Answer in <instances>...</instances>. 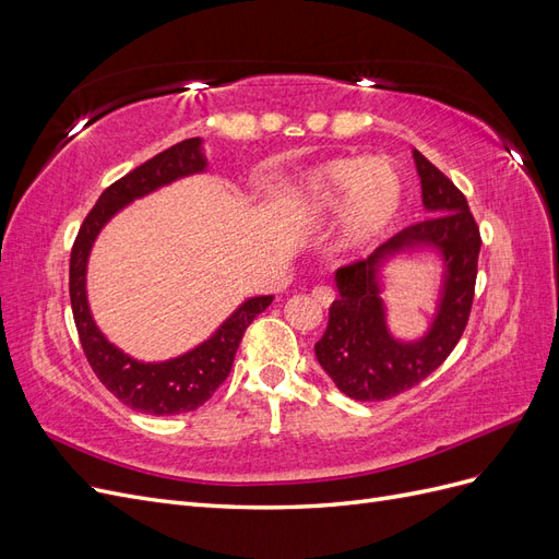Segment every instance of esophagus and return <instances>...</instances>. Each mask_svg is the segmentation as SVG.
Segmentation results:
<instances>
[{"instance_id": "esophagus-1", "label": "esophagus", "mask_w": 559, "mask_h": 559, "mask_svg": "<svg viewBox=\"0 0 559 559\" xmlns=\"http://www.w3.org/2000/svg\"><path fill=\"white\" fill-rule=\"evenodd\" d=\"M312 298L319 302L321 308H329L331 302H333V298H335V294H333L331 286L319 284V286H314V289H312Z\"/></svg>"}]
</instances>
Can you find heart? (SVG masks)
<instances>
[{"mask_svg": "<svg viewBox=\"0 0 559 559\" xmlns=\"http://www.w3.org/2000/svg\"><path fill=\"white\" fill-rule=\"evenodd\" d=\"M403 205V179L386 158H333L289 186L284 214L319 222L341 212V245L373 247L394 226Z\"/></svg>", "mask_w": 559, "mask_h": 559, "instance_id": "b5f03b06", "label": "heart"}]
</instances>
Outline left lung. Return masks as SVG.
Instances as JSON below:
<instances>
[{
    "mask_svg": "<svg viewBox=\"0 0 559 559\" xmlns=\"http://www.w3.org/2000/svg\"><path fill=\"white\" fill-rule=\"evenodd\" d=\"M429 216L396 233L368 259L337 267V298L329 326L314 345L317 361L354 401H386L429 378L460 343L473 306L480 230L464 193L413 151ZM429 246L444 257L447 275L435 324L425 338L401 344L385 329L379 265L386 255Z\"/></svg>",
    "mask_w": 559,
    "mask_h": 559,
    "instance_id": "obj_1",
    "label": "left lung"
}]
</instances>
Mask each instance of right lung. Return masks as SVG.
<instances>
[{
  "label": "right lung",
  "mask_w": 559,
  "mask_h": 559,
  "mask_svg": "<svg viewBox=\"0 0 559 559\" xmlns=\"http://www.w3.org/2000/svg\"><path fill=\"white\" fill-rule=\"evenodd\" d=\"M205 165L207 160L202 154V140L191 138L134 167L132 173L114 181L99 195L95 207L83 218L72 247L70 300L83 354H86L97 380L118 401L146 415H179L200 408L216 392L218 384L228 378L235 352H238L253 317L261 314L273 302V296L245 300L205 343L177 359L160 364L134 361L128 354L114 347L95 326L86 298V265L99 230L134 198L156 191L179 177L202 173Z\"/></svg>",
  "instance_id": "1"
}]
</instances>
